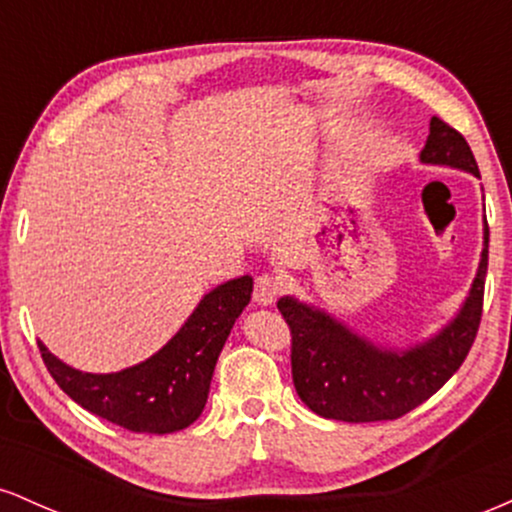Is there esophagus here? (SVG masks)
<instances>
[{
	"mask_svg": "<svg viewBox=\"0 0 512 512\" xmlns=\"http://www.w3.org/2000/svg\"><path fill=\"white\" fill-rule=\"evenodd\" d=\"M284 291V281L276 274H260L255 279V291H252V298L260 305H272L276 298Z\"/></svg>",
	"mask_w": 512,
	"mask_h": 512,
	"instance_id": "1",
	"label": "esophagus"
}]
</instances>
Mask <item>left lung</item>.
<instances>
[{
	"label": "left lung",
	"instance_id": "8db88e82",
	"mask_svg": "<svg viewBox=\"0 0 512 512\" xmlns=\"http://www.w3.org/2000/svg\"><path fill=\"white\" fill-rule=\"evenodd\" d=\"M421 161L462 168L479 175L467 139L443 122L431 120ZM489 267V226L479 272L460 315L438 337L407 351H387L356 337L322 310L281 298L276 303L291 330V373L298 397L325 419L346 424L392 421L436 395L462 366L477 339L484 310V281Z\"/></svg>",
	"mask_w": 512,
	"mask_h": 512
}]
</instances>
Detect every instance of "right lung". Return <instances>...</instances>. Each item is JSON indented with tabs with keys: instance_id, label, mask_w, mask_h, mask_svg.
Returning <instances> with one entry per match:
<instances>
[{
	"instance_id": "right-lung-1",
	"label": "right lung",
	"mask_w": 512,
	"mask_h": 512,
	"mask_svg": "<svg viewBox=\"0 0 512 512\" xmlns=\"http://www.w3.org/2000/svg\"><path fill=\"white\" fill-rule=\"evenodd\" d=\"M250 293V276L216 286L158 354L120 373H81L43 344L40 356L55 383L91 414L134 433L182 431L207 404L216 361Z\"/></svg>"
}]
</instances>
